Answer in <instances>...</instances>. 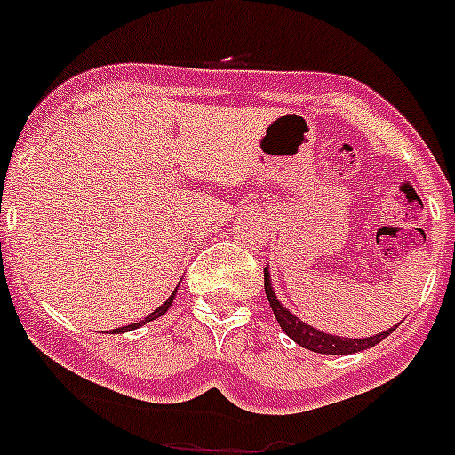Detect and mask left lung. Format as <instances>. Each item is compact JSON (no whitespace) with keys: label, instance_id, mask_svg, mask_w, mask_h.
<instances>
[{"label":"left lung","instance_id":"obj_1","mask_svg":"<svg viewBox=\"0 0 455 455\" xmlns=\"http://www.w3.org/2000/svg\"><path fill=\"white\" fill-rule=\"evenodd\" d=\"M264 289H266V298H268L270 302V309H273L279 327L284 329V333L291 340H295V343L302 345L304 349H311V352L315 354H336V356H343V354L363 352V349H370L377 343H381L383 339H388L390 333L399 327L397 323L395 327L386 329V331L381 333H374V336H368V339H340V336H333V333L320 331V329L302 323L295 314H291L284 304L279 302L277 295H275L268 268H264Z\"/></svg>","mask_w":455,"mask_h":455}]
</instances>
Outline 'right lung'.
Instances as JSON below:
<instances>
[{"mask_svg":"<svg viewBox=\"0 0 455 455\" xmlns=\"http://www.w3.org/2000/svg\"><path fill=\"white\" fill-rule=\"evenodd\" d=\"M176 293H178V289L173 291V293L169 295V299H166L164 304H160V307H157L156 311H153V314H148L146 315L144 320H140V323H132V324H128V327H122V329H112V331L115 333H124V331H132V329H140L141 324H146V323H151V320H156V318H160V315H164L166 311H169V307H171V302H173V299H176Z\"/></svg>","mask_w":455,"mask_h":455,"instance_id":"right-lung-1","label":"right lung"}]
</instances>
